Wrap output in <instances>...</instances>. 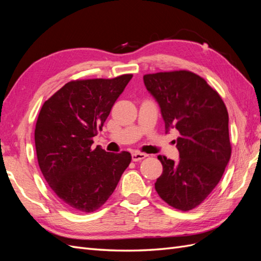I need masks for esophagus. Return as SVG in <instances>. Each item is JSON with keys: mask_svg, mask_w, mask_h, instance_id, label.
<instances>
[{"mask_svg": "<svg viewBox=\"0 0 261 261\" xmlns=\"http://www.w3.org/2000/svg\"><path fill=\"white\" fill-rule=\"evenodd\" d=\"M147 156L146 153H143V152H134L132 153V160L133 161H140L145 159V158Z\"/></svg>", "mask_w": 261, "mask_h": 261, "instance_id": "1", "label": "esophagus"}]
</instances>
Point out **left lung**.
<instances>
[{"instance_id": "left-lung-1", "label": "left lung", "mask_w": 261, "mask_h": 261, "mask_svg": "<svg viewBox=\"0 0 261 261\" xmlns=\"http://www.w3.org/2000/svg\"><path fill=\"white\" fill-rule=\"evenodd\" d=\"M144 83L161 109L165 133H179L178 161L158 155L163 172L155 191L173 208L192 210L215 189L230 161L226 107L203 78L188 70L148 74Z\"/></svg>"}]
</instances>
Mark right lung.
<instances>
[{
	"instance_id": "add662e5",
	"label": "right lung",
	"mask_w": 261,
	"mask_h": 261,
	"mask_svg": "<svg viewBox=\"0 0 261 261\" xmlns=\"http://www.w3.org/2000/svg\"><path fill=\"white\" fill-rule=\"evenodd\" d=\"M132 77L69 82L40 110L35 129L39 167L69 209L83 213L99 209L132 161L127 151L113 153L91 147L92 137L102 129Z\"/></svg>"
}]
</instances>
